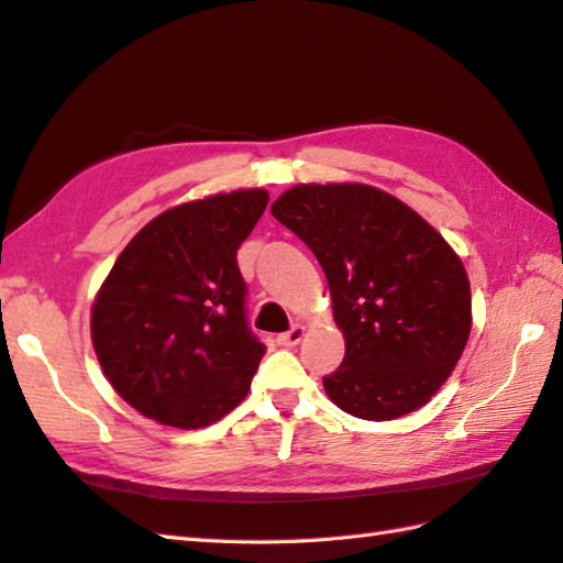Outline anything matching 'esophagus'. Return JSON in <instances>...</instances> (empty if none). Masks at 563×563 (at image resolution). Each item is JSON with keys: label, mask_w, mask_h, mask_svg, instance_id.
Returning a JSON list of instances; mask_svg holds the SVG:
<instances>
[{"label": "esophagus", "mask_w": 563, "mask_h": 563, "mask_svg": "<svg viewBox=\"0 0 563 563\" xmlns=\"http://www.w3.org/2000/svg\"><path fill=\"white\" fill-rule=\"evenodd\" d=\"M305 336H307V329H305L302 324H295L290 331L280 333V336H278V343H280V345H288V349H290V345H297V343H300Z\"/></svg>", "instance_id": "34e87169"}]
</instances>
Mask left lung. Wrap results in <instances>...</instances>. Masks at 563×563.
<instances>
[{
    "mask_svg": "<svg viewBox=\"0 0 563 563\" xmlns=\"http://www.w3.org/2000/svg\"><path fill=\"white\" fill-rule=\"evenodd\" d=\"M273 218L324 268L345 357L329 399L365 421L421 409L445 385L472 331L470 278L421 214L365 184H300Z\"/></svg>",
    "mask_w": 563,
    "mask_h": 563,
    "instance_id": "left-lung-1",
    "label": "left lung"
}]
</instances>
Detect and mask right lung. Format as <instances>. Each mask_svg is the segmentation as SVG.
I'll use <instances>...</instances> for the list:
<instances>
[{"label":"right lung","mask_w":563,"mask_h":563,"mask_svg":"<svg viewBox=\"0 0 563 563\" xmlns=\"http://www.w3.org/2000/svg\"><path fill=\"white\" fill-rule=\"evenodd\" d=\"M266 206L268 190L249 188L164 210L106 275L91 343L142 416L196 430L244 401L266 345L246 324L236 249Z\"/></svg>","instance_id":"add662e5"}]
</instances>
